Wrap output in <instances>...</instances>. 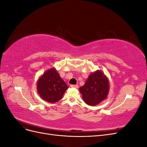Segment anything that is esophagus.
Listing matches in <instances>:
<instances>
[{
    "mask_svg": "<svg viewBox=\"0 0 147 147\" xmlns=\"http://www.w3.org/2000/svg\"><path fill=\"white\" fill-rule=\"evenodd\" d=\"M70 86L72 88H78V84H72V85H71Z\"/></svg>",
    "mask_w": 147,
    "mask_h": 147,
    "instance_id": "obj_1",
    "label": "esophagus"
}]
</instances>
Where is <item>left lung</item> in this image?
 <instances>
[{
	"label": "left lung",
	"mask_w": 147,
	"mask_h": 147,
	"mask_svg": "<svg viewBox=\"0 0 147 147\" xmlns=\"http://www.w3.org/2000/svg\"><path fill=\"white\" fill-rule=\"evenodd\" d=\"M109 88L108 78L101 71L96 70L90 75L79 90L84 102L89 105L94 106L107 99Z\"/></svg>",
	"instance_id": "left-lung-1"
}]
</instances>
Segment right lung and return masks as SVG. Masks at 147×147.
I'll return each mask as SVG.
<instances>
[{"label":"right lung","instance_id":"obj_1","mask_svg":"<svg viewBox=\"0 0 147 147\" xmlns=\"http://www.w3.org/2000/svg\"><path fill=\"white\" fill-rule=\"evenodd\" d=\"M68 87L55 68L47 70L39 78L37 84L40 96L50 103L61 99Z\"/></svg>","mask_w":147,"mask_h":147}]
</instances>
